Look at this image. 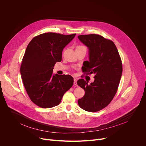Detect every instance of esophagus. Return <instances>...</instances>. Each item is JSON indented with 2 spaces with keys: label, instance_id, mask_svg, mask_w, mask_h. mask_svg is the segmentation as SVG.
Segmentation results:
<instances>
[{
  "label": "esophagus",
  "instance_id": "34e87169",
  "mask_svg": "<svg viewBox=\"0 0 146 146\" xmlns=\"http://www.w3.org/2000/svg\"><path fill=\"white\" fill-rule=\"evenodd\" d=\"M74 85L77 86V79L76 78H74Z\"/></svg>",
  "mask_w": 146,
  "mask_h": 146
}]
</instances>
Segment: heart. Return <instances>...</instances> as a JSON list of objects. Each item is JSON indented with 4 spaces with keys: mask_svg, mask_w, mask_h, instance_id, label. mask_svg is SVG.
Instances as JSON below:
<instances>
[{
    "mask_svg": "<svg viewBox=\"0 0 146 146\" xmlns=\"http://www.w3.org/2000/svg\"><path fill=\"white\" fill-rule=\"evenodd\" d=\"M84 47V46H77V48H80V47Z\"/></svg>",
    "mask_w": 146,
    "mask_h": 146,
    "instance_id": "1",
    "label": "heart"
}]
</instances>
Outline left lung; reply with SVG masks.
Wrapping results in <instances>:
<instances>
[{
    "instance_id": "obj_1",
    "label": "left lung",
    "mask_w": 146,
    "mask_h": 146,
    "mask_svg": "<svg viewBox=\"0 0 146 146\" xmlns=\"http://www.w3.org/2000/svg\"><path fill=\"white\" fill-rule=\"evenodd\" d=\"M78 38L89 50V61L83 64L82 71L95 75L94 81L90 84L82 78L77 81L85 91L78 104L86 111H98L109 105L117 91L122 73L121 59L110 40L95 34L79 35Z\"/></svg>"
}]
</instances>
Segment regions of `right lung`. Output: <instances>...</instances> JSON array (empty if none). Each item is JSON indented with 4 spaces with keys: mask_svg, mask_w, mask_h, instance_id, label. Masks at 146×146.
Returning <instances> with one entry per match:
<instances>
[{
    "mask_svg": "<svg viewBox=\"0 0 146 146\" xmlns=\"http://www.w3.org/2000/svg\"><path fill=\"white\" fill-rule=\"evenodd\" d=\"M76 34L45 33L30 41L24 55L20 72L31 100L42 108L58 105L64 94L73 84L70 75L54 74L53 69L62 60L64 48Z\"/></svg>",
    "mask_w": 146,
    "mask_h": 146,
    "instance_id": "right-lung-1",
    "label": "right lung"
}]
</instances>
